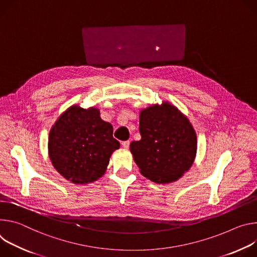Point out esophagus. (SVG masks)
<instances>
[{
	"label": "esophagus",
	"mask_w": 257,
	"mask_h": 257,
	"mask_svg": "<svg viewBox=\"0 0 257 257\" xmlns=\"http://www.w3.org/2000/svg\"><path fill=\"white\" fill-rule=\"evenodd\" d=\"M130 144H131V142L130 141H124V142H122V147L124 148V149H128L130 148Z\"/></svg>",
	"instance_id": "34e87169"
}]
</instances>
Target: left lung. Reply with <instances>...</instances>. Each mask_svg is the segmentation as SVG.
<instances>
[{
    "mask_svg": "<svg viewBox=\"0 0 257 257\" xmlns=\"http://www.w3.org/2000/svg\"><path fill=\"white\" fill-rule=\"evenodd\" d=\"M141 140L131 143L134 160L145 178L157 184L179 180L197 152L196 132L184 114L163 102L140 112Z\"/></svg>",
    "mask_w": 257,
    "mask_h": 257,
    "instance_id": "8db88e82",
    "label": "left lung"
}]
</instances>
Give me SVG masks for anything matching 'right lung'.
I'll list each match as a JSON object with an SVG mask.
<instances>
[{"instance_id": "add662e5", "label": "right lung", "mask_w": 257, "mask_h": 257, "mask_svg": "<svg viewBox=\"0 0 257 257\" xmlns=\"http://www.w3.org/2000/svg\"><path fill=\"white\" fill-rule=\"evenodd\" d=\"M119 142L113 138V126L100 117L95 107L78 105L63 112L49 135L48 149L53 166L73 184L84 185L100 179Z\"/></svg>"}]
</instances>
